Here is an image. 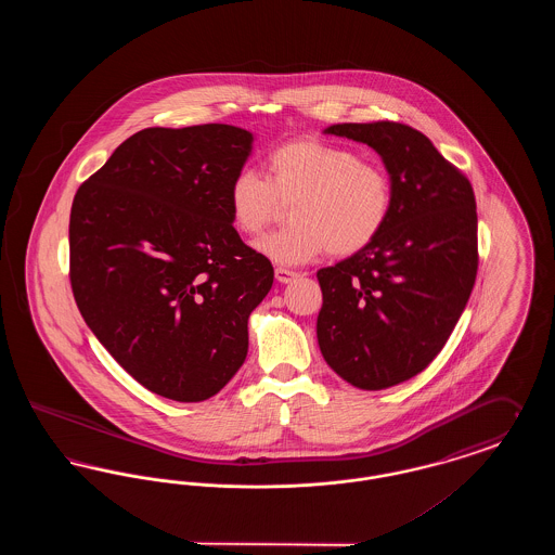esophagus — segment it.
Wrapping results in <instances>:
<instances>
[{"instance_id":"1","label":"esophagus","mask_w":555,"mask_h":555,"mask_svg":"<svg viewBox=\"0 0 555 555\" xmlns=\"http://www.w3.org/2000/svg\"><path fill=\"white\" fill-rule=\"evenodd\" d=\"M274 276H276V281L279 283H283V285H287V283H293L299 274L295 272V270H289V268H283V266H279L276 270H274Z\"/></svg>"}]
</instances>
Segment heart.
Instances as JSON below:
<instances>
[{
  "label": "heart",
  "mask_w": 555,
  "mask_h": 555,
  "mask_svg": "<svg viewBox=\"0 0 555 555\" xmlns=\"http://www.w3.org/2000/svg\"><path fill=\"white\" fill-rule=\"evenodd\" d=\"M285 204H293V224L256 241L258 254L281 266L306 264L324 251L347 258L385 231L393 183L383 166L349 147L293 139L266 156V179L243 168L227 191L231 222L247 237L260 235Z\"/></svg>",
  "instance_id": "b5f03b06"
}]
</instances>
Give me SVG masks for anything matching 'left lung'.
<instances>
[{"mask_svg": "<svg viewBox=\"0 0 555 555\" xmlns=\"http://www.w3.org/2000/svg\"><path fill=\"white\" fill-rule=\"evenodd\" d=\"M324 132L370 145L393 183L385 231L317 274L326 364L349 385L380 391L423 372L468 304L478 268L475 191L408 125L345 122Z\"/></svg>", "mask_w": 555, "mask_h": 555, "instance_id": "1", "label": "left lung"}]
</instances>
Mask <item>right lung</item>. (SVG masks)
Instances as JSON below:
<instances>
[{
	"mask_svg": "<svg viewBox=\"0 0 555 555\" xmlns=\"http://www.w3.org/2000/svg\"><path fill=\"white\" fill-rule=\"evenodd\" d=\"M254 134L152 127L120 143L70 210V285L87 326L152 393L216 396L247 356V320L274 281L227 206Z\"/></svg>",
	"mask_w": 555,
	"mask_h": 555,
	"instance_id": "1",
	"label": "right lung"
}]
</instances>
